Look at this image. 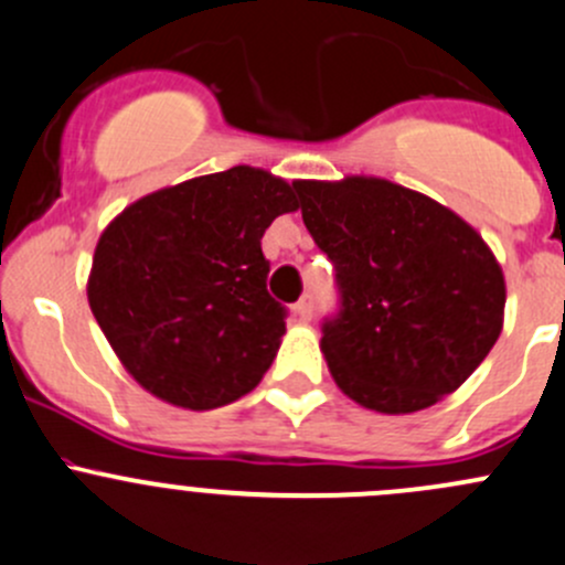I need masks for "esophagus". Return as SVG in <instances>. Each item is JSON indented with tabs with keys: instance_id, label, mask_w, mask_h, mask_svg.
<instances>
[{
	"instance_id": "34e87169",
	"label": "esophagus",
	"mask_w": 565,
	"mask_h": 565,
	"mask_svg": "<svg viewBox=\"0 0 565 565\" xmlns=\"http://www.w3.org/2000/svg\"><path fill=\"white\" fill-rule=\"evenodd\" d=\"M312 307H316V299H312V294H305L299 299V305H296V316H299L301 321H310Z\"/></svg>"
}]
</instances>
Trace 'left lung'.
<instances>
[{
	"mask_svg": "<svg viewBox=\"0 0 565 565\" xmlns=\"http://www.w3.org/2000/svg\"><path fill=\"white\" fill-rule=\"evenodd\" d=\"M294 188L337 269L342 310L323 323L321 351L342 394L397 416L457 392L503 329V269L479 231L388 179Z\"/></svg>",
	"mask_w": 565,
	"mask_h": 565,
	"instance_id": "obj_1",
	"label": "left lung"
}]
</instances>
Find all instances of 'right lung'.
<instances>
[{
  "instance_id": "obj_1",
  "label": "right lung",
  "mask_w": 565,
  "mask_h": 565,
  "mask_svg": "<svg viewBox=\"0 0 565 565\" xmlns=\"http://www.w3.org/2000/svg\"><path fill=\"white\" fill-rule=\"evenodd\" d=\"M296 209L294 184L234 166L138 198L110 220L86 296L119 362L149 394L212 411L258 386L285 334L260 239Z\"/></svg>"
}]
</instances>
